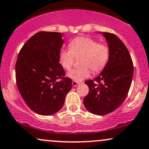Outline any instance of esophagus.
Masks as SVG:
<instances>
[{"label":"esophagus","instance_id":"obj_1","mask_svg":"<svg viewBox=\"0 0 149 149\" xmlns=\"http://www.w3.org/2000/svg\"><path fill=\"white\" fill-rule=\"evenodd\" d=\"M72 85H73V87H76L77 85H78V82L74 81V80H73V81H72Z\"/></svg>","mask_w":149,"mask_h":149}]
</instances>
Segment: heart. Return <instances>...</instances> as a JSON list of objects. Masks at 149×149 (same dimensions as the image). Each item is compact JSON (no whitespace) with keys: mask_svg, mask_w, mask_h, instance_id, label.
Returning <instances> with one entry per match:
<instances>
[{"mask_svg":"<svg viewBox=\"0 0 149 149\" xmlns=\"http://www.w3.org/2000/svg\"><path fill=\"white\" fill-rule=\"evenodd\" d=\"M110 50L107 44L100 43L92 38L80 36L71 40L69 49L59 52V62L65 70L69 71L74 64L75 57L82 56L81 66L73 69L67 76L76 82H80L90 76V70L100 73L107 66Z\"/></svg>","mask_w":149,"mask_h":149,"instance_id":"obj_1","label":"heart"}]
</instances>
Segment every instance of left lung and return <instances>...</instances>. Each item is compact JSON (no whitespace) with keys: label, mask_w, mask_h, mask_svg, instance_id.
Here are the masks:
<instances>
[{"label":"left lung","mask_w":149,"mask_h":149,"mask_svg":"<svg viewBox=\"0 0 149 149\" xmlns=\"http://www.w3.org/2000/svg\"><path fill=\"white\" fill-rule=\"evenodd\" d=\"M100 33L107 42L109 59L98 76L85 83L89 87V93L83 104L90 113L103 116L115 111L124 102L130 88L134 67L129 51L117 36L107 32Z\"/></svg>","instance_id":"left-lung-1"}]
</instances>
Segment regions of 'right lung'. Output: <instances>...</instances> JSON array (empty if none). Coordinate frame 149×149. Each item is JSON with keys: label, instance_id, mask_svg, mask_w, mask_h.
<instances>
[{"label": "right lung", "instance_id": "right-lung-1", "mask_svg": "<svg viewBox=\"0 0 149 149\" xmlns=\"http://www.w3.org/2000/svg\"><path fill=\"white\" fill-rule=\"evenodd\" d=\"M62 37L58 32L36 33L23 45L15 65L20 95L33 111L42 116L59 111L72 88V80L64 77L59 62Z\"/></svg>", "mask_w": 149, "mask_h": 149}]
</instances>
